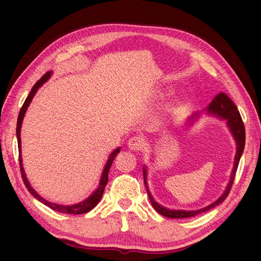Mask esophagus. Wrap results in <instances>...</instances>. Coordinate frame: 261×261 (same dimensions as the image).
Listing matches in <instances>:
<instances>
[{"mask_svg":"<svg viewBox=\"0 0 261 261\" xmlns=\"http://www.w3.org/2000/svg\"><path fill=\"white\" fill-rule=\"evenodd\" d=\"M128 147L132 151H140L144 147V140L142 137H132L128 141Z\"/></svg>","mask_w":261,"mask_h":261,"instance_id":"esophagus-1","label":"esophagus"}]
</instances>
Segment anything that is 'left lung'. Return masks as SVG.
Returning a JSON list of instances; mask_svg holds the SVG:
<instances>
[{
	"label": "left lung",
	"mask_w": 261,
	"mask_h": 261,
	"mask_svg": "<svg viewBox=\"0 0 261 261\" xmlns=\"http://www.w3.org/2000/svg\"><path fill=\"white\" fill-rule=\"evenodd\" d=\"M204 111L208 114H213V116H216L218 118L227 121L228 128H229L230 132H231V135L236 141V144H237V151H236V155H234L233 169H232L231 175H230L229 184L226 188V190L223 191L222 195L218 198L214 203L207 205V207L199 209V210H171V209L162 207V205L156 202L153 199V197L151 196V193L148 189V184H147V169H145V167H143V180H144L145 188H147V192H148V196L150 199V202H151V204H152V207L155 209L156 213L162 215V216H165V217L174 218L175 219V218L195 217L199 214L205 213V211L213 209L225 201V199L228 197L230 189H231V187H232L233 180L236 177V171H237L241 154H242V152H244V149H245L246 133H245L244 122H242V119H241V116H240L237 107H236V105L231 101V99H230L229 96L223 92L218 94L216 98L210 102V105L205 108ZM198 117H199V113L193 114V116L189 119V123L193 122V121H195Z\"/></svg>",
	"instance_id": "8db88e82"
}]
</instances>
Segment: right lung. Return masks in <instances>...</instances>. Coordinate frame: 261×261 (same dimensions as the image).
Returning <instances> with one entry per match:
<instances>
[{"label": "right lung", "instance_id": "obj_1", "mask_svg": "<svg viewBox=\"0 0 261 261\" xmlns=\"http://www.w3.org/2000/svg\"><path fill=\"white\" fill-rule=\"evenodd\" d=\"M52 74L51 71L46 72V73L42 76L40 80L36 82L31 92H30V94L28 95L27 100L24 101L23 106L21 108L20 110V113H19V118H17V123H16V138H17V145H19V160H20V169H21V173H22V178H23V182L24 185H25V187L28 188V190L30 191V193L36 199L39 200L40 202L44 203L45 205H47L48 208H51L53 210L58 211V213H62V214H70V215H82V214H86V213H89L90 210H92L96 204L99 203L100 199L103 195V192H105V188L107 186V182L109 180V170H110V168L112 166V162L114 160V158H116L117 154L120 152V148H117L116 150L113 151V152L109 155V159L106 163L105 166V169H103V172L101 174V179H100V182H99V186L98 188H96L95 191L91 195L89 198H87L86 200H83L82 202H79L76 204H71V205H63V204H58V203H53V202H50L47 201V200L42 198L40 195H38V192H36L33 188L31 187V185H30L29 180L27 178L25 175V172H24V169H23V165H22V156H21V126H22V121H23V118L24 116H25V112L28 110V107L30 106V103H31L33 96L35 95L36 91L39 90V88L42 87V84H43L44 82H46L48 79H50Z\"/></svg>", "mask_w": 261, "mask_h": 261}]
</instances>
